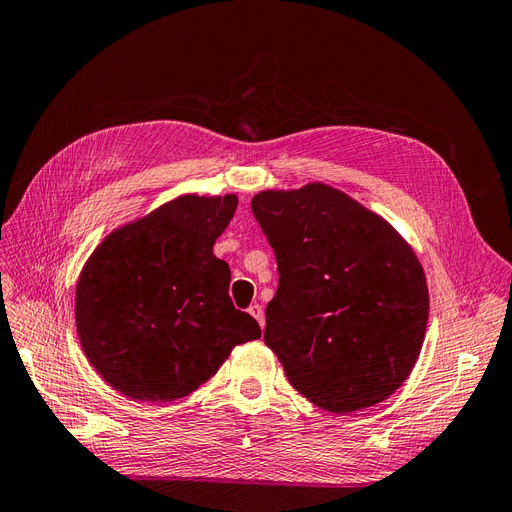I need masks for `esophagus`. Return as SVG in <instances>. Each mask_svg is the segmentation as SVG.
<instances>
[{"instance_id":"esophagus-1","label":"esophagus","mask_w":512,"mask_h":512,"mask_svg":"<svg viewBox=\"0 0 512 512\" xmlns=\"http://www.w3.org/2000/svg\"><path fill=\"white\" fill-rule=\"evenodd\" d=\"M247 312H250L256 320H258V324H260V329H265V309H262V305H258V303H254V305H250L247 307Z\"/></svg>"}]
</instances>
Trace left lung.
Segmentation results:
<instances>
[{
  "label": "left lung",
  "instance_id": "1",
  "mask_svg": "<svg viewBox=\"0 0 512 512\" xmlns=\"http://www.w3.org/2000/svg\"><path fill=\"white\" fill-rule=\"evenodd\" d=\"M252 211L277 260L265 344L318 408L350 414L406 382L429 316L425 271L408 241L327 183L265 190Z\"/></svg>",
  "mask_w": 512,
  "mask_h": 512
}]
</instances>
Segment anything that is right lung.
I'll list each match as a JSON object with an SVG mask.
<instances>
[{
	"label": "right lung",
	"instance_id": "add662e5",
	"mask_svg": "<svg viewBox=\"0 0 512 512\" xmlns=\"http://www.w3.org/2000/svg\"><path fill=\"white\" fill-rule=\"evenodd\" d=\"M237 194H183L113 230L85 262L76 333L100 378L134 401H173L205 384L232 348L260 337L228 297L213 254Z\"/></svg>",
	"mask_w": 512,
	"mask_h": 512
}]
</instances>
